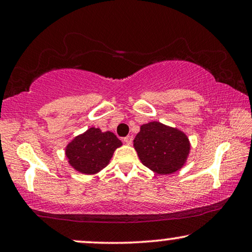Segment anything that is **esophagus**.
Wrapping results in <instances>:
<instances>
[{"label":"esophagus","instance_id":"34e87169","mask_svg":"<svg viewBox=\"0 0 252 252\" xmlns=\"http://www.w3.org/2000/svg\"><path fill=\"white\" fill-rule=\"evenodd\" d=\"M124 142H125L126 144H128V146H130L133 142V136L132 135H127L126 137H124Z\"/></svg>","mask_w":252,"mask_h":252}]
</instances>
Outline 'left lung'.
Masks as SVG:
<instances>
[{"mask_svg": "<svg viewBox=\"0 0 252 252\" xmlns=\"http://www.w3.org/2000/svg\"><path fill=\"white\" fill-rule=\"evenodd\" d=\"M133 142L142 164L158 174H171L180 170L190 150L184 132L158 122L141 126Z\"/></svg>", "mask_w": 252, "mask_h": 252, "instance_id": "left-lung-1", "label": "left lung"}]
</instances>
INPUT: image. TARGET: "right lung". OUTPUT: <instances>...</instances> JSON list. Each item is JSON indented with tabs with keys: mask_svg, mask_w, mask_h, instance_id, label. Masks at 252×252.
<instances>
[{
	"mask_svg": "<svg viewBox=\"0 0 252 252\" xmlns=\"http://www.w3.org/2000/svg\"><path fill=\"white\" fill-rule=\"evenodd\" d=\"M122 144L112 132H102L99 128L91 127L67 144L65 155L75 171L95 174L109 164L115 150Z\"/></svg>",
	"mask_w": 252,
	"mask_h": 252,
	"instance_id": "1",
	"label": "right lung"
}]
</instances>
